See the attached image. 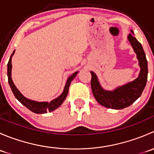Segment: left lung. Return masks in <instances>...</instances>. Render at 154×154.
I'll list each match as a JSON object with an SVG mask.
<instances>
[{
	"instance_id": "obj_1",
	"label": "left lung",
	"mask_w": 154,
	"mask_h": 154,
	"mask_svg": "<svg viewBox=\"0 0 154 154\" xmlns=\"http://www.w3.org/2000/svg\"><path fill=\"white\" fill-rule=\"evenodd\" d=\"M127 36L139 60L140 72L133 81L119 86L113 91H106L100 86L97 75L91 71V87L93 95L97 102L107 108L122 109L130 106L141 96L147 80V61L142 45L133 35V30Z\"/></svg>"
}]
</instances>
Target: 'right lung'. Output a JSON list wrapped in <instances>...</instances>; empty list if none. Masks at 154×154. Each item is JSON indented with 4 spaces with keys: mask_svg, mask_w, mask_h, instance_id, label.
I'll return each instance as SVG.
<instances>
[{
    "mask_svg": "<svg viewBox=\"0 0 154 154\" xmlns=\"http://www.w3.org/2000/svg\"><path fill=\"white\" fill-rule=\"evenodd\" d=\"M15 51H13V53L11 55L10 60L8 62V64H7V76H8V82L9 84H10L11 89H12V92H13L14 95L16 97L17 100L20 102V103H22L24 106L27 107L28 109L32 111V112L36 113V114H44V113H47V112H52L54 109H56L57 108H58L62 103H63V101L65 100V99L66 98L68 93V89H69V86L71 85V81L74 80V77H76V75L77 74L78 71H76L74 74H71L69 77L68 78L67 82L66 83V86H65L64 90H63V93L59 96L58 97H57L54 100H51V102H38L35 101V100H29L27 99V97H25L24 96L22 95L21 92L18 90V88H16V86H15V84L13 83V81L12 80V77H11V71H12V57L13 56Z\"/></svg>",
    "mask_w": 154,
    "mask_h": 154,
    "instance_id": "add662e5",
    "label": "right lung"
}]
</instances>
